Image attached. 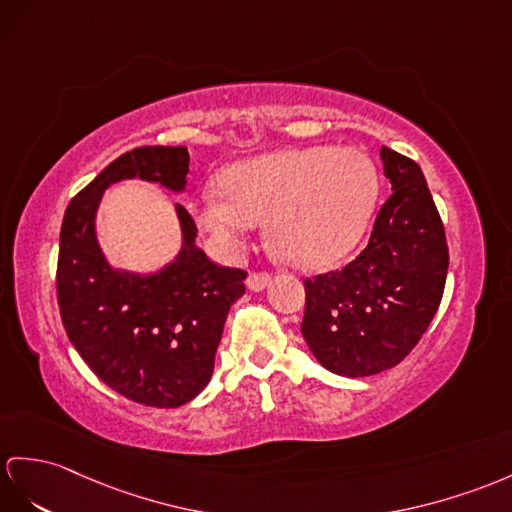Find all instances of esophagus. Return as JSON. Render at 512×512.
Listing matches in <instances>:
<instances>
[{"label": "esophagus", "mask_w": 512, "mask_h": 512, "mask_svg": "<svg viewBox=\"0 0 512 512\" xmlns=\"http://www.w3.org/2000/svg\"><path fill=\"white\" fill-rule=\"evenodd\" d=\"M269 282H271V273H267V271H252L247 276V289L263 291V289H267Z\"/></svg>", "instance_id": "1"}]
</instances>
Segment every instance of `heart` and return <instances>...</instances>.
<instances>
[{
    "label": "heart",
    "instance_id": "heart-1",
    "mask_svg": "<svg viewBox=\"0 0 512 512\" xmlns=\"http://www.w3.org/2000/svg\"><path fill=\"white\" fill-rule=\"evenodd\" d=\"M199 191L193 215L223 256H236L258 223L286 263L315 269L365 234L380 195L376 162L354 147L282 149L241 160Z\"/></svg>",
    "mask_w": 512,
    "mask_h": 512
}]
</instances>
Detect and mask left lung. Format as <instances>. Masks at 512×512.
<instances>
[{
	"label": "left lung",
	"instance_id": "8db88e82",
	"mask_svg": "<svg viewBox=\"0 0 512 512\" xmlns=\"http://www.w3.org/2000/svg\"><path fill=\"white\" fill-rule=\"evenodd\" d=\"M391 195L367 247L343 269L304 280L302 334L319 363L345 378L391 369L413 352L439 310L445 228L417 162L380 149Z\"/></svg>",
	"mask_w": 512,
	"mask_h": 512
}]
</instances>
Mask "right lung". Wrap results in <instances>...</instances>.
Returning a JSON list of instances; mask_svg holds the SVG:
<instances>
[{"mask_svg":"<svg viewBox=\"0 0 512 512\" xmlns=\"http://www.w3.org/2000/svg\"><path fill=\"white\" fill-rule=\"evenodd\" d=\"M186 173V147H136L71 199L60 228L56 293L69 341L112 391L154 408H178L208 384L247 271L210 263L193 245L197 226L182 206L184 247L165 271L143 278L110 269L95 239V210L104 189L119 180L182 191Z\"/></svg>","mask_w":512,"mask_h":512,"instance_id":"add662e5","label":"right lung"}]
</instances>
